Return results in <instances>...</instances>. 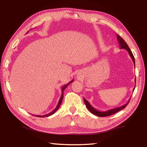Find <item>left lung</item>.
Returning <instances> with one entry per match:
<instances>
[{"instance_id":"left-lung-1","label":"left lung","mask_w":147,"mask_h":147,"mask_svg":"<svg viewBox=\"0 0 147 147\" xmlns=\"http://www.w3.org/2000/svg\"><path fill=\"white\" fill-rule=\"evenodd\" d=\"M117 40H118V42H119V47L121 49H125V50H126L128 52V53L129 55V56L131 57V59L133 61V63H134V65H135V58L134 57H133V55L131 51L130 50V49L128 47V45H127V43L125 42V41L123 40V39L119 36L118 34H117ZM135 82H136V80H135ZM135 87H134V89H133V91H134L135 90ZM84 102L85 104H86V106H87V109H89L90 111L92 113V114H94V115H96L97 116H100V117H105V116H110V115H113V114H115L117 112L119 111L120 110H121L124 108H125L126 106L128 105V104L129 103V100H130V99L128 101V102L126 103L125 104H124V105H123L122 106H120V107H116V108H113V109H109L107 111H98L96 109L94 108V107H92V106L90 105V103L88 102V101L84 98Z\"/></svg>"}]
</instances>
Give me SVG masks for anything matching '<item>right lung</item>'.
I'll use <instances>...</instances> for the list:
<instances>
[{
    "mask_svg": "<svg viewBox=\"0 0 147 147\" xmlns=\"http://www.w3.org/2000/svg\"><path fill=\"white\" fill-rule=\"evenodd\" d=\"M73 81H74V80L70 81V82L69 83L65 84V86H63L62 87H61V97H60L59 101H58V104H57V107H55V109L54 110L50 112V113L47 114V115H42V116H41V115H34V116H37V117H40V118H45V117H48V116H51V115H53V114L58 110V109L59 108L60 104H61V102H62V100H63V92H64V90H65V89H66V88L67 87V86H68V85L70 84L71 82H73Z\"/></svg>",
    "mask_w": 147,
    "mask_h": 147,
    "instance_id": "add662e5",
    "label": "right lung"
}]
</instances>
